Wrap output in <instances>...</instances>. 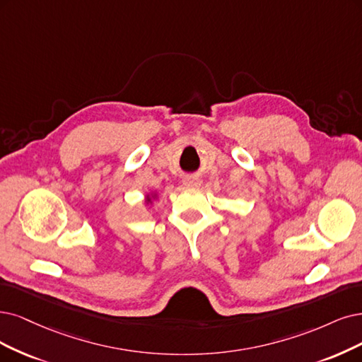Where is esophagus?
<instances>
[{"instance_id": "esophagus-1", "label": "esophagus", "mask_w": 362, "mask_h": 362, "mask_svg": "<svg viewBox=\"0 0 362 362\" xmlns=\"http://www.w3.org/2000/svg\"><path fill=\"white\" fill-rule=\"evenodd\" d=\"M183 185L186 186V188H198V186L202 185V180H199L198 177L189 176V177H186V179L183 180Z\"/></svg>"}]
</instances>
